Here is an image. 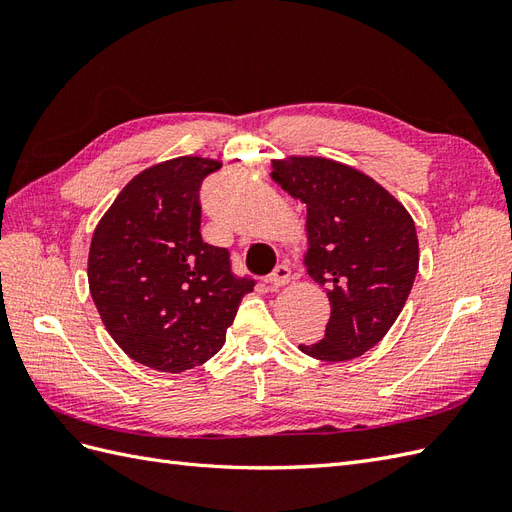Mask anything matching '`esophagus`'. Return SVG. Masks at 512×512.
<instances>
[{"instance_id":"1","label":"esophagus","mask_w":512,"mask_h":512,"mask_svg":"<svg viewBox=\"0 0 512 512\" xmlns=\"http://www.w3.org/2000/svg\"><path fill=\"white\" fill-rule=\"evenodd\" d=\"M290 267L288 265H277L275 271L267 277V284H271L273 288H280V286H286L290 282Z\"/></svg>"}]
</instances>
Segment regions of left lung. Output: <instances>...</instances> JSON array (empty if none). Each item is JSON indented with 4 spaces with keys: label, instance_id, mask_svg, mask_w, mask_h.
I'll return each mask as SVG.
<instances>
[{
    "label": "left lung",
    "instance_id": "obj_1",
    "mask_svg": "<svg viewBox=\"0 0 512 512\" xmlns=\"http://www.w3.org/2000/svg\"><path fill=\"white\" fill-rule=\"evenodd\" d=\"M271 177L307 207L305 267L331 301L324 337L299 348L329 363L356 359L408 301L418 271L410 213L380 183L335 160H273Z\"/></svg>",
    "mask_w": 512,
    "mask_h": 512
}]
</instances>
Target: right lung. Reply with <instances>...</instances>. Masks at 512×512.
Masks as SVG:
<instances>
[{"instance_id":"right-lung-1","label":"right lung","mask_w":512,"mask_h":512,"mask_svg":"<svg viewBox=\"0 0 512 512\" xmlns=\"http://www.w3.org/2000/svg\"><path fill=\"white\" fill-rule=\"evenodd\" d=\"M222 162L183 156L138 173L91 237L87 280L106 331L136 363L168 374L203 365L256 280L200 237L198 192Z\"/></svg>"}]
</instances>
